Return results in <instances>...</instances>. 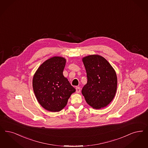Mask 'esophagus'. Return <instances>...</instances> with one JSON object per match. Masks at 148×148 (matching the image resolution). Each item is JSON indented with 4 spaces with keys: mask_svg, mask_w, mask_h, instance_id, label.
<instances>
[{
    "mask_svg": "<svg viewBox=\"0 0 148 148\" xmlns=\"http://www.w3.org/2000/svg\"><path fill=\"white\" fill-rule=\"evenodd\" d=\"M80 91H81V90H80V87H79V86L76 87V92H77V93H79L80 92Z\"/></svg>",
    "mask_w": 148,
    "mask_h": 148,
    "instance_id": "esophagus-1",
    "label": "esophagus"
}]
</instances>
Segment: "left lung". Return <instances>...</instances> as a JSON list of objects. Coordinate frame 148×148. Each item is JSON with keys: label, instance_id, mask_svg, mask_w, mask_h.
<instances>
[{"label": "left lung", "instance_id": "1", "mask_svg": "<svg viewBox=\"0 0 148 148\" xmlns=\"http://www.w3.org/2000/svg\"><path fill=\"white\" fill-rule=\"evenodd\" d=\"M83 61L88 78L87 84L82 91L85 100L95 109L107 106L116 92V72L106 59L100 56H89Z\"/></svg>", "mask_w": 148, "mask_h": 148}]
</instances>
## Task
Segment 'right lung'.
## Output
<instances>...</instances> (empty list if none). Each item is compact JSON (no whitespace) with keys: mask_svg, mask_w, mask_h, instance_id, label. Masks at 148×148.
Listing matches in <instances>:
<instances>
[{"mask_svg":"<svg viewBox=\"0 0 148 148\" xmlns=\"http://www.w3.org/2000/svg\"><path fill=\"white\" fill-rule=\"evenodd\" d=\"M65 62V59L60 57L48 59L40 65L33 77L32 86L37 100L51 112L62 110L75 91L63 76Z\"/></svg>","mask_w":148,"mask_h":148,"instance_id":"obj_1","label":"right lung"}]
</instances>
